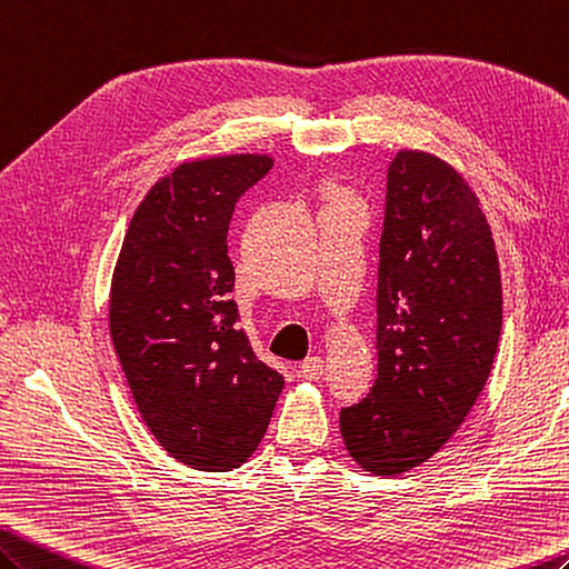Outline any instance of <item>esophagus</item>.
Returning a JSON list of instances; mask_svg holds the SVG:
<instances>
[{
	"label": "esophagus",
	"mask_w": 569,
	"mask_h": 569,
	"mask_svg": "<svg viewBox=\"0 0 569 569\" xmlns=\"http://www.w3.org/2000/svg\"><path fill=\"white\" fill-rule=\"evenodd\" d=\"M323 372H326V365H323L321 358H307L305 362L299 365V375L305 377V380H311V382L321 380Z\"/></svg>",
	"instance_id": "esophagus-1"
}]
</instances>
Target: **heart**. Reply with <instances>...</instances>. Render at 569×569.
<instances>
[{
  "label": "heart",
  "instance_id": "b5f03b06",
  "mask_svg": "<svg viewBox=\"0 0 569 569\" xmlns=\"http://www.w3.org/2000/svg\"><path fill=\"white\" fill-rule=\"evenodd\" d=\"M338 199H340V194H338ZM338 204H346V201H338Z\"/></svg>",
  "mask_w": 569,
  "mask_h": 569
}]
</instances>
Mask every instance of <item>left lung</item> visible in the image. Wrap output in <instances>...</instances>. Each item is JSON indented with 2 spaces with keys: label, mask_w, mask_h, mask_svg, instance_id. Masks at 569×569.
<instances>
[{
  "label": "left lung",
  "mask_w": 569,
  "mask_h": 569,
  "mask_svg": "<svg viewBox=\"0 0 569 569\" xmlns=\"http://www.w3.org/2000/svg\"><path fill=\"white\" fill-rule=\"evenodd\" d=\"M499 333V260L475 192L440 158L399 150L380 238L377 380L340 409L350 458L395 477L436 456L485 389Z\"/></svg>",
  "instance_id": "1"
}]
</instances>
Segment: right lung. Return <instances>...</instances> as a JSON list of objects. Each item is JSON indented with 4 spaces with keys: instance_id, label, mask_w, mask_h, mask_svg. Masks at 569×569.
I'll use <instances>...</instances> for the list:
<instances>
[{
    "instance_id": "right-lung-1",
    "label": "right lung",
    "mask_w": 569,
    "mask_h": 569,
    "mask_svg": "<svg viewBox=\"0 0 569 569\" xmlns=\"http://www.w3.org/2000/svg\"><path fill=\"white\" fill-rule=\"evenodd\" d=\"M268 156L182 162L136 209L109 295V331L150 433L174 460L226 472L268 431L284 377L238 328L229 223Z\"/></svg>"
}]
</instances>
